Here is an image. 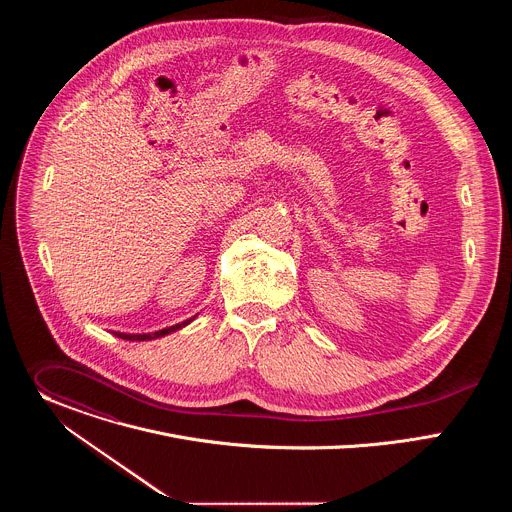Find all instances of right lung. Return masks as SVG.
Here are the masks:
<instances>
[{"instance_id": "add662e5", "label": "right lung", "mask_w": 512, "mask_h": 512, "mask_svg": "<svg viewBox=\"0 0 512 512\" xmlns=\"http://www.w3.org/2000/svg\"><path fill=\"white\" fill-rule=\"evenodd\" d=\"M194 318H196V316H194ZM194 318H188V320H184V322H180V324H174V326H168V328H162V330H156V332H148V334H125V332H113V334L119 336V338H123V340H137V342L156 340V338H162V336H166V334H172V332H176V330L188 326Z\"/></svg>"}]
</instances>
